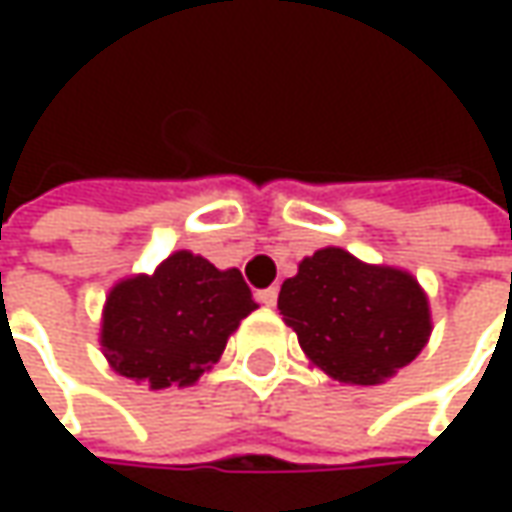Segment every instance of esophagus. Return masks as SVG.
I'll use <instances>...</instances> for the list:
<instances>
[{
  "label": "esophagus",
  "instance_id": "34e87169",
  "mask_svg": "<svg viewBox=\"0 0 512 512\" xmlns=\"http://www.w3.org/2000/svg\"><path fill=\"white\" fill-rule=\"evenodd\" d=\"M256 299H259L265 307H273L276 305V299H279V290H276V287H265V290H259V293H256Z\"/></svg>",
  "mask_w": 512,
  "mask_h": 512
}]
</instances>
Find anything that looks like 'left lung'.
Segmentation results:
<instances>
[{
    "mask_svg": "<svg viewBox=\"0 0 512 512\" xmlns=\"http://www.w3.org/2000/svg\"><path fill=\"white\" fill-rule=\"evenodd\" d=\"M279 313L307 359L344 384H382L430 339L419 282L399 267L364 265L342 247L299 262L279 290Z\"/></svg>",
    "mask_w": 512,
    "mask_h": 512,
    "instance_id": "left-lung-1",
    "label": "left lung"
}]
</instances>
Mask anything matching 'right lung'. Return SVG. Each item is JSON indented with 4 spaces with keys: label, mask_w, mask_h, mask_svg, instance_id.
<instances>
[{
    "label": "right lung",
    "mask_w": 512,
    "mask_h": 512,
    "mask_svg": "<svg viewBox=\"0 0 512 512\" xmlns=\"http://www.w3.org/2000/svg\"><path fill=\"white\" fill-rule=\"evenodd\" d=\"M256 310L242 273L176 250L150 276L113 285L102 313L110 367L150 390L187 387L219 362L230 333Z\"/></svg>",
    "instance_id": "1"
}]
</instances>
